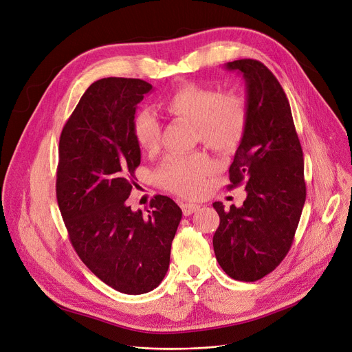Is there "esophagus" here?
Masks as SVG:
<instances>
[{
	"label": "esophagus",
	"mask_w": 352,
	"mask_h": 352,
	"mask_svg": "<svg viewBox=\"0 0 352 352\" xmlns=\"http://www.w3.org/2000/svg\"><path fill=\"white\" fill-rule=\"evenodd\" d=\"M199 209H200L199 204H192V203H183L182 204V210H183L184 216H190L195 212H197Z\"/></svg>",
	"instance_id": "obj_1"
}]
</instances>
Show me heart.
I'll list each match as a JSON object with an SVG mask.
<instances>
[{
	"mask_svg": "<svg viewBox=\"0 0 352 352\" xmlns=\"http://www.w3.org/2000/svg\"><path fill=\"white\" fill-rule=\"evenodd\" d=\"M162 107L169 115L193 123L196 138L216 152H229L237 146L249 116L241 96L223 95L197 84L179 88L163 100ZM132 132L142 149H157L160 123L151 109H140L133 116ZM213 169V160L204 153L170 155L160 164L155 179L162 188L179 196L197 197Z\"/></svg>",
	"mask_w": 352,
	"mask_h": 352,
	"instance_id": "obj_1",
	"label": "heart"
}]
</instances>
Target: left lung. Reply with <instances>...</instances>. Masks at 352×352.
<instances>
[{
    "label": "left lung",
    "mask_w": 352,
    "mask_h": 352,
    "mask_svg": "<svg viewBox=\"0 0 352 352\" xmlns=\"http://www.w3.org/2000/svg\"><path fill=\"white\" fill-rule=\"evenodd\" d=\"M245 85L247 126L230 164V188L245 183L241 208L224 210L214 201L220 224L214 254L227 276L256 281L272 273L293 244L305 201L304 157L292 108L277 78L260 60L227 62Z\"/></svg>",
    "instance_id": "left-lung-1"
}]
</instances>
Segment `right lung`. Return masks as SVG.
<instances>
[{
	"label": "right lung",
	"mask_w": 352,
	"mask_h": 352,
	"mask_svg": "<svg viewBox=\"0 0 352 352\" xmlns=\"http://www.w3.org/2000/svg\"><path fill=\"white\" fill-rule=\"evenodd\" d=\"M151 91L142 79L94 82L59 138L56 199L74 249L98 278L133 296L166 276L182 219L168 196H155L146 216L126 204L140 164L132 122Z\"/></svg>",
	"instance_id": "right-lung-1"
}]
</instances>
